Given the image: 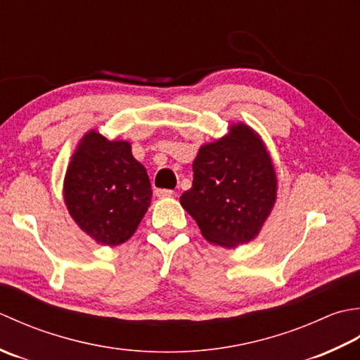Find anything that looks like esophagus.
I'll return each instance as SVG.
<instances>
[{
    "mask_svg": "<svg viewBox=\"0 0 360 360\" xmlns=\"http://www.w3.org/2000/svg\"><path fill=\"white\" fill-rule=\"evenodd\" d=\"M174 194L172 189H157L155 195L160 197V199H165V197H171Z\"/></svg>",
    "mask_w": 360,
    "mask_h": 360,
    "instance_id": "obj_1",
    "label": "esophagus"
}]
</instances>
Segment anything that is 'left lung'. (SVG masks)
Returning a JSON list of instances; mask_svg holds the SVG:
<instances>
[{"mask_svg":"<svg viewBox=\"0 0 360 360\" xmlns=\"http://www.w3.org/2000/svg\"><path fill=\"white\" fill-rule=\"evenodd\" d=\"M193 188L180 197L203 238L226 248L258 236L276 200V174L266 146L245 124L205 144L193 163Z\"/></svg>","mask_w":360,"mask_h":360,"instance_id":"8db88e82","label":"left lung"}]
</instances>
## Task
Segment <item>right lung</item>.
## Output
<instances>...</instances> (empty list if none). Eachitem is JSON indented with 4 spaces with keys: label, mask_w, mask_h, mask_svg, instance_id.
I'll list each match as a JSON object with an SVG mask.
<instances>
[{
    "label": "right lung",
    "mask_w": 360,
    "mask_h": 360,
    "mask_svg": "<svg viewBox=\"0 0 360 360\" xmlns=\"http://www.w3.org/2000/svg\"><path fill=\"white\" fill-rule=\"evenodd\" d=\"M63 199L80 230L98 244L113 247L135 233L150 205L152 189L130 143L108 141L90 130L72 153Z\"/></svg>",
    "instance_id": "right-lung-1"
}]
</instances>
